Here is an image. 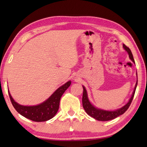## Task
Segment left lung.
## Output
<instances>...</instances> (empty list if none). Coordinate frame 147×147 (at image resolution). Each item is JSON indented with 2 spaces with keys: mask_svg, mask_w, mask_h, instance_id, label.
I'll list each match as a JSON object with an SVG mask.
<instances>
[{
  "mask_svg": "<svg viewBox=\"0 0 147 147\" xmlns=\"http://www.w3.org/2000/svg\"><path fill=\"white\" fill-rule=\"evenodd\" d=\"M123 47L126 50L129 54V58L131 59V61L135 62L133 59V56L131 53V51L129 49V47H127L126 45L123 44ZM137 83H138V80H137L136 85L135 87V90H134L133 95L129 99L128 103L126 105H125L122 108L118 109V110L114 111H103L101 109H98L95 108L94 106L92 105L90 102L88 100V96H87V93L85 90V88L83 86V98H82V103H83V107L85 109L86 112L90 116L93 117L95 119L98 121H110L112 119H114L116 118L117 117L119 116V115L123 114L124 112H125L127 109H128L129 107L130 106L131 104V102L133 99L134 95H135V90L136 88Z\"/></svg>",
  "mask_w": 147,
  "mask_h": 147,
  "instance_id": "1",
  "label": "left lung"
}]
</instances>
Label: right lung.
Returning a JSON list of instances; mask_svg holds the SVG:
<instances>
[{"label":"right lung","instance_id":"right-lung-1","mask_svg":"<svg viewBox=\"0 0 147 147\" xmlns=\"http://www.w3.org/2000/svg\"><path fill=\"white\" fill-rule=\"evenodd\" d=\"M68 82L59 88L50 97L42 104L35 106H23L16 102L9 92V98L14 109L23 116L35 122H42L51 119L57 113L62 95L70 86Z\"/></svg>","mask_w":147,"mask_h":147}]
</instances>
